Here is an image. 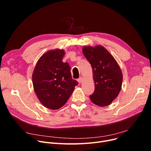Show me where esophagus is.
<instances>
[{"label": "esophagus", "instance_id": "obj_1", "mask_svg": "<svg viewBox=\"0 0 151 151\" xmlns=\"http://www.w3.org/2000/svg\"><path fill=\"white\" fill-rule=\"evenodd\" d=\"M83 78H82V77H80V78L78 79V83H80V84H81V83H82V81H83Z\"/></svg>", "mask_w": 151, "mask_h": 151}]
</instances>
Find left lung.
<instances>
[{
	"label": "left lung",
	"mask_w": 151,
	"mask_h": 151,
	"mask_svg": "<svg viewBox=\"0 0 151 151\" xmlns=\"http://www.w3.org/2000/svg\"><path fill=\"white\" fill-rule=\"evenodd\" d=\"M82 51L92 68L95 91L90 99L97 106H108L121 91L123 80L121 69L114 58L101 45L85 46Z\"/></svg>",
	"instance_id": "8db88e82"
}]
</instances>
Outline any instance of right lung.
Returning a JSON list of instances; mask_svg holds the SVG:
<instances>
[{
    "label": "right lung",
    "mask_w": 151,
    "mask_h": 151,
    "mask_svg": "<svg viewBox=\"0 0 151 151\" xmlns=\"http://www.w3.org/2000/svg\"><path fill=\"white\" fill-rule=\"evenodd\" d=\"M65 50L47 51L38 60L32 73L34 91L41 104L55 110L64 105L78 83L73 80L68 63L62 62Z\"/></svg>",
    "instance_id": "1"
}]
</instances>
